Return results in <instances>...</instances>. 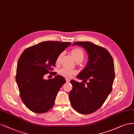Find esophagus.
Instances as JSON below:
<instances>
[{
    "label": "esophagus",
    "mask_w": 134,
    "mask_h": 134,
    "mask_svg": "<svg viewBox=\"0 0 134 134\" xmlns=\"http://www.w3.org/2000/svg\"><path fill=\"white\" fill-rule=\"evenodd\" d=\"M65 79H66V82H70V79H68V78H66Z\"/></svg>",
    "instance_id": "34e87169"
}]
</instances>
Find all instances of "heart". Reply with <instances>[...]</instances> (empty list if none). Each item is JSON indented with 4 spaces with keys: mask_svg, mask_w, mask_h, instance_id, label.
Returning a JSON list of instances; mask_svg holds the SVG:
<instances>
[{
    "mask_svg": "<svg viewBox=\"0 0 134 134\" xmlns=\"http://www.w3.org/2000/svg\"><path fill=\"white\" fill-rule=\"evenodd\" d=\"M70 53L76 62H81L82 61L83 59L84 58V52L79 48H76L73 49L71 51ZM62 56V54H60L58 57L57 59V63H59L60 62ZM59 73L61 75L64 76L71 77L72 75L74 74L75 73V71L74 70H70V69H68L63 68L59 70Z\"/></svg>",
    "mask_w": 134,
    "mask_h": 134,
    "instance_id": "obj_1",
    "label": "heart"
}]
</instances>
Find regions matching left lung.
<instances>
[{
    "mask_svg": "<svg viewBox=\"0 0 134 134\" xmlns=\"http://www.w3.org/2000/svg\"><path fill=\"white\" fill-rule=\"evenodd\" d=\"M88 54L86 66L76 76L84 80L79 82L71 80L72 89L69 93L71 105L82 114H90L99 109L112 91L115 79V69L111 55L104 48L90 41H77ZM90 81L85 86L84 83Z\"/></svg>",
    "mask_w": 134,
    "mask_h": 134,
    "instance_id": "8db88e82",
    "label": "left lung"
}]
</instances>
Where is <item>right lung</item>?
I'll return each mask as SVG.
<instances>
[{"instance_id": "obj_1", "label": "right lung", "mask_w": 134, "mask_h": 134, "mask_svg": "<svg viewBox=\"0 0 134 134\" xmlns=\"http://www.w3.org/2000/svg\"><path fill=\"white\" fill-rule=\"evenodd\" d=\"M71 44L44 41L26 49L21 54L17 64L16 81L23 103L31 111L44 113L53 107L58 91L66 80L60 75L45 80L44 75L53 70L52 68L55 66L58 57Z\"/></svg>"}]
</instances>
